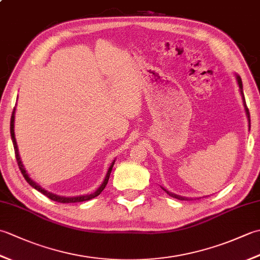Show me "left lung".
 <instances>
[{
  "label": "left lung",
  "mask_w": 260,
  "mask_h": 260,
  "mask_svg": "<svg viewBox=\"0 0 260 260\" xmlns=\"http://www.w3.org/2000/svg\"><path fill=\"white\" fill-rule=\"evenodd\" d=\"M236 75V79H237V82H238V86H239V91H240V96H241V98H242V104H244V107H245V112H246V116H247V119H248V126H249V131H250V115H249V110H248V108H247V105H246V101H245V96H244V89H242V81H241V78H240V76L238 75V74H235ZM162 189L168 193V194L170 196V197H172V198H175V199H178V200H190L189 198H185V197H181V196H178V194H174V193H172V192H170V191H168L167 189H164L163 186H161ZM192 200V199H191Z\"/></svg>",
  "instance_id": "1"
}]
</instances>
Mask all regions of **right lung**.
<instances>
[{
    "label": "right lung",
    "mask_w": 260,
    "mask_h": 260,
    "mask_svg": "<svg viewBox=\"0 0 260 260\" xmlns=\"http://www.w3.org/2000/svg\"><path fill=\"white\" fill-rule=\"evenodd\" d=\"M14 120H15V107H14V109H13V112H12V116H11V123H10L11 139H12V143H13L14 151H15V157H16V161H18L19 169L21 170L22 174H23L25 181H26L27 183H29L32 187H35L36 190H38L39 192H41L42 194H45V196L48 197L49 199H51V200L60 202V203H75V202L88 201V200H90V199H93V198H96L97 196L101 194L102 191L105 189V186H106L107 183H108V179H109L110 172H112L113 167H114V164H115V159L112 162V164H110V167L108 168V171H107V173H106V176H105V179H104V181H103V183L101 184V186H99L95 192L89 193V194L77 196V197H62V196H57V194H54V193H52V192H49V191H47L46 189H43V187H42L40 184H38L36 181H33V180L30 178V175L27 174L26 170H25V168H24V165H23V163H22V161H21V157H20V154H19L18 144H16L15 134H14Z\"/></svg>",
    "instance_id": "obj_1"
}]
</instances>
